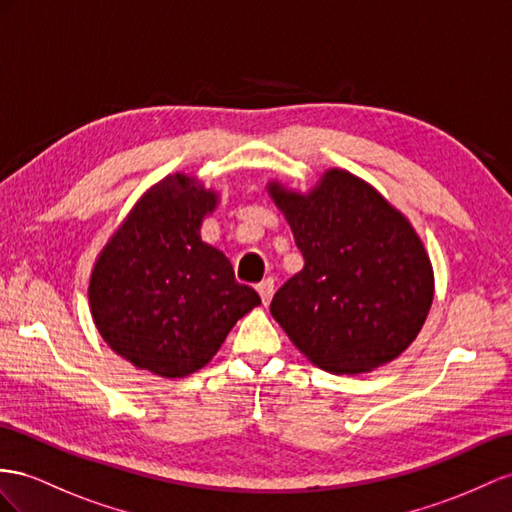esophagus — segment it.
Listing matches in <instances>:
<instances>
[{
	"mask_svg": "<svg viewBox=\"0 0 512 512\" xmlns=\"http://www.w3.org/2000/svg\"><path fill=\"white\" fill-rule=\"evenodd\" d=\"M257 292H259V296H261V303L268 305L270 298H272V292H274V281H272V279L261 281V283L257 285Z\"/></svg>",
	"mask_w": 512,
	"mask_h": 512,
	"instance_id": "esophagus-1",
	"label": "esophagus"
}]
</instances>
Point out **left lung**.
<instances>
[{
  "label": "left lung",
  "instance_id": "left-lung-1",
  "mask_svg": "<svg viewBox=\"0 0 512 512\" xmlns=\"http://www.w3.org/2000/svg\"><path fill=\"white\" fill-rule=\"evenodd\" d=\"M270 192L305 259L274 294L272 318L326 372H370L396 359L432 303L430 259L413 227L346 170H329L307 196L277 183Z\"/></svg>",
  "mask_w": 512,
  "mask_h": 512
}]
</instances>
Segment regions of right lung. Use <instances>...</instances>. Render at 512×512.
I'll use <instances>...</instances> for the list:
<instances>
[{
  "instance_id": "right-lung-1",
  "label": "right lung",
  "mask_w": 512,
  "mask_h": 512,
  "mask_svg": "<svg viewBox=\"0 0 512 512\" xmlns=\"http://www.w3.org/2000/svg\"><path fill=\"white\" fill-rule=\"evenodd\" d=\"M216 205L186 175L166 177L103 248L88 300L101 337L136 368L188 376L212 359L227 333L261 303L235 281L229 259L207 246L201 222Z\"/></svg>"
}]
</instances>
